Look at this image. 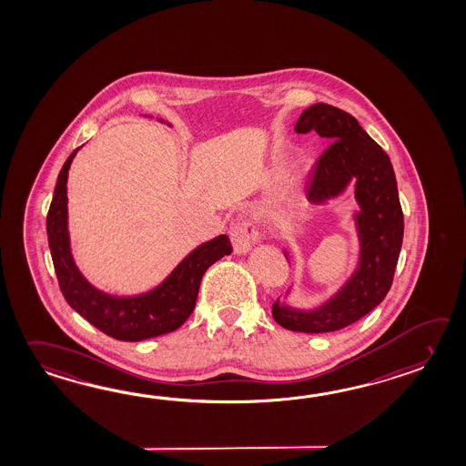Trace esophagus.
Wrapping results in <instances>:
<instances>
[{"label": "esophagus", "mask_w": 466, "mask_h": 466, "mask_svg": "<svg viewBox=\"0 0 466 466\" xmlns=\"http://www.w3.org/2000/svg\"><path fill=\"white\" fill-rule=\"evenodd\" d=\"M258 240V230L252 220H240L230 228V242L238 254H246Z\"/></svg>", "instance_id": "esophagus-1"}]
</instances>
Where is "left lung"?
<instances>
[{
	"label": "left lung",
	"instance_id": "8db88e82",
	"mask_svg": "<svg viewBox=\"0 0 466 466\" xmlns=\"http://www.w3.org/2000/svg\"><path fill=\"white\" fill-rule=\"evenodd\" d=\"M294 130L316 132L329 142L310 172L308 196L312 202L338 196L351 178L356 180L361 258L351 279L318 309H292L276 300L272 316L289 331H338L374 309L393 284L404 232L396 177L388 154L341 108L312 105L302 112Z\"/></svg>",
	"mask_w": 466,
	"mask_h": 466
}]
</instances>
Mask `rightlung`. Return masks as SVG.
I'll list each match as a JSON object with an SVG mask.
<instances>
[{"label":"right lung","instance_id":"add662e5","mask_svg":"<svg viewBox=\"0 0 466 466\" xmlns=\"http://www.w3.org/2000/svg\"><path fill=\"white\" fill-rule=\"evenodd\" d=\"M76 152L78 148L73 150L58 174L46 216L48 246L63 298L96 329L118 341H144L176 331L196 308L206 270L232 252L230 240L228 236H218L198 246L158 288L142 296L114 298L95 289L73 262L66 228V178Z\"/></svg>","mask_w":466,"mask_h":466}]
</instances>
